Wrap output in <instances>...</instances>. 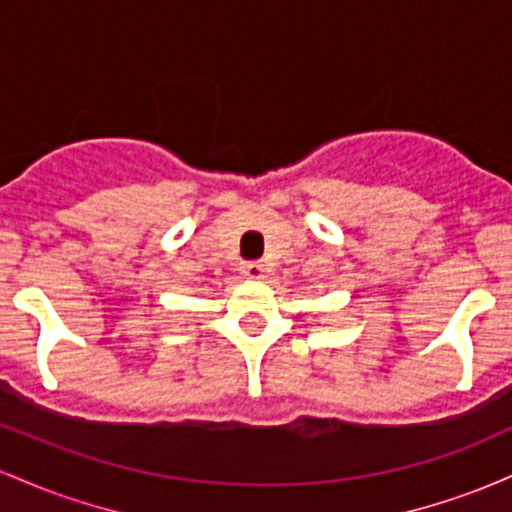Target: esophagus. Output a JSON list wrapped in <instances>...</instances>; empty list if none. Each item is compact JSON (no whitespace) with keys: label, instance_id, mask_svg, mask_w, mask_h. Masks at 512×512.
<instances>
[{"label":"esophagus","instance_id":"esophagus-1","mask_svg":"<svg viewBox=\"0 0 512 512\" xmlns=\"http://www.w3.org/2000/svg\"><path fill=\"white\" fill-rule=\"evenodd\" d=\"M245 276H250V279H262L264 272H267V264L264 262H248L243 267Z\"/></svg>","mask_w":512,"mask_h":512}]
</instances>
